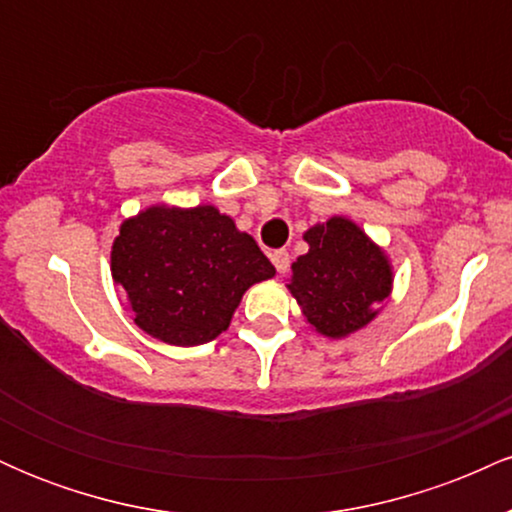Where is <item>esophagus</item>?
Wrapping results in <instances>:
<instances>
[{"mask_svg": "<svg viewBox=\"0 0 512 512\" xmlns=\"http://www.w3.org/2000/svg\"><path fill=\"white\" fill-rule=\"evenodd\" d=\"M272 264L276 267V272L286 274L291 267V255L286 250H274L272 252Z\"/></svg>", "mask_w": 512, "mask_h": 512, "instance_id": "34e87169", "label": "esophagus"}]
</instances>
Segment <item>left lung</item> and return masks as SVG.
<instances>
[{"label": "left lung", "mask_w": 512, "mask_h": 512, "mask_svg": "<svg viewBox=\"0 0 512 512\" xmlns=\"http://www.w3.org/2000/svg\"><path fill=\"white\" fill-rule=\"evenodd\" d=\"M308 255L293 262L289 289L310 325L327 337H346L375 317L390 293L392 272L366 233L342 216L305 233Z\"/></svg>", "instance_id": "obj_1"}]
</instances>
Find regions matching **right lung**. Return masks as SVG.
Instances as JSON below:
<instances>
[{"label":"right lung","mask_w":512,"mask_h":512,"mask_svg":"<svg viewBox=\"0 0 512 512\" xmlns=\"http://www.w3.org/2000/svg\"><path fill=\"white\" fill-rule=\"evenodd\" d=\"M113 279L146 334L175 346L226 330L248 286L274 276L255 238L214 207H151L122 223Z\"/></svg>","instance_id":"obj_1"}]
</instances>
